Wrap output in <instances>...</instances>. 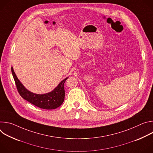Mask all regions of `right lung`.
Here are the masks:
<instances>
[{
	"mask_svg": "<svg viewBox=\"0 0 153 153\" xmlns=\"http://www.w3.org/2000/svg\"><path fill=\"white\" fill-rule=\"evenodd\" d=\"M11 72L19 94L33 105L45 110H53L60 106L63 102L65 99L64 83L68 77L61 81L52 91L46 94H39L33 93L25 88L17 77L13 67H11Z\"/></svg>",
	"mask_w": 153,
	"mask_h": 153,
	"instance_id": "right-lung-1",
	"label": "right lung"
}]
</instances>
